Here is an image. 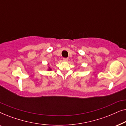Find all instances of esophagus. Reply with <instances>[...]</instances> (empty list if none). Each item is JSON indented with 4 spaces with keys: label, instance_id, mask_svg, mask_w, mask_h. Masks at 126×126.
Wrapping results in <instances>:
<instances>
[{
    "label": "esophagus",
    "instance_id": "esophagus-1",
    "mask_svg": "<svg viewBox=\"0 0 126 126\" xmlns=\"http://www.w3.org/2000/svg\"><path fill=\"white\" fill-rule=\"evenodd\" d=\"M68 60V58H63V61H67Z\"/></svg>",
    "mask_w": 126,
    "mask_h": 126
}]
</instances>
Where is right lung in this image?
Here are the masks:
<instances>
[{"mask_svg": "<svg viewBox=\"0 0 126 126\" xmlns=\"http://www.w3.org/2000/svg\"><path fill=\"white\" fill-rule=\"evenodd\" d=\"M51 69L50 68H49V69H48V70H51Z\"/></svg>", "mask_w": 126, "mask_h": 126, "instance_id": "add662e5", "label": "right lung"}]
</instances>
